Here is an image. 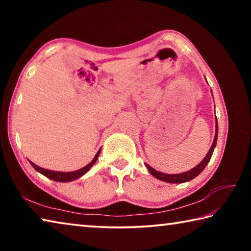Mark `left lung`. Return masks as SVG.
<instances>
[{
	"mask_svg": "<svg viewBox=\"0 0 251 251\" xmlns=\"http://www.w3.org/2000/svg\"><path fill=\"white\" fill-rule=\"evenodd\" d=\"M217 138H218V124H217V118H216V133H215V138L214 142H212V145L210 147L209 151L207 152V155L205 156L201 163H199L196 167H194L193 169H190L188 172L185 173H180V174H165V173H160L157 172L156 169L151 167L148 164H145V166L148 168V171L151 174L152 176L156 177L157 179L163 180L165 182H171V184H180V182H187L189 180L194 179L195 177H197L199 174H201L203 169H205L206 165L209 163V160L212 156V152H214V150L216 147V144H217Z\"/></svg>",
	"mask_w": 251,
	"mask_h": 251,
	"instance_id": "8db88e82",
	"label": "left lung"
}]
</instances>
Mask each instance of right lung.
<instances>
[{"label":"right lung","instance_id":"1","mask_svg":"<svg viewBox=\"0 0 251 251\" xmlns=\"http://www.w3.org/2000/svg\"><path fill=\"white\" fill-rule=\"evenodd\" d=\"M100 152V150L97 151V154L95 155V157H94V158H93V160L91 161V163L88 164V165H86V166H85V167L80 168V169H77V171H75V172H69V173L50 171V169H45V168H42L40 166H37V165L32 163V161H29V160L28 161H29V164L32 165L33 168L35 169L36 172L41 173L42 175H44L45 177L50 178V179L55 180V181H59V182H67V181H72V180L77 179V178L82 177L84 174H86L88 171H90L91 167L96 163L97 158H99Z\"/></svg>","mask_w":251,"mask_h":251}]
</instances>
